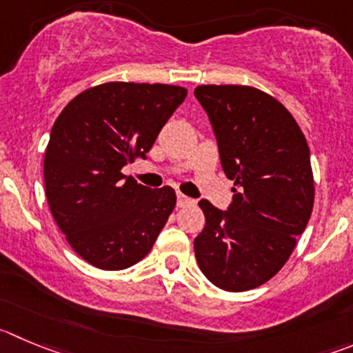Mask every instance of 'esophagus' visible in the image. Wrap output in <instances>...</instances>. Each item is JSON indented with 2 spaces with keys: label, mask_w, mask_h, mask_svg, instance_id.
I'll use <instances>...</instances> for the list:
<instances>
[{
  "label": "esophagus",
  "mask_w": 353,
  "mask_h": 353,
  "mask_svg": "<svg viewBox=\"0 0 353 353\" xmlns=\"http://www.w3.org/2000/svg\"><path fill=\"white\" fill-rule=\"evenodd\" d=\"M194 199H190V197L183 196V194H179L176 196V206L179 208H183V206H189V204H192Z\"/></svg>",
  "instance_id": "1"
}]
</instances>
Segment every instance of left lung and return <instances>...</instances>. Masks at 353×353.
<instances>
[{
	"label": "left lung",
	"instance_id": "obj_1",
	"mask_svg": "<svg viewBox=\"0 0 353 353\" xmlns=\"http://www.w3.org/2000/svg\"><path fill=\"white\" fill-rule=\"evenodd\" d=\"M194 95L213 126L221 168L234 180L227 211L199 201L206 225L194 239L197 263L220 290H253L283 268L310 220L308 143L290 110L261 90L203 85Z\"/></svg>",
	"mask_w": 353,
	"mask_h": 353
}]
</instances>
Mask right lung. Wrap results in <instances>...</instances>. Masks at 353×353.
Returning <instances> with one entry per match:
<instances>
[{"instance_id": "right-lung-1", "label": "right lung", "mask_w": 353, "mask_h": 353, "mask_svg": "<svg viewBox=\"0 0 353 353\" xmlns=\"http://www.w3.org/2000/svg\"><path fill=\"white\" fill-rule=\"evenodd\" d=\"M185 97L182 86L103 83L57 117L45 152L46 199L67 243L93 267L123 270L152 250L176 194L140 185L121 170L145 159Z\"/></svg>"}]
</instances>
